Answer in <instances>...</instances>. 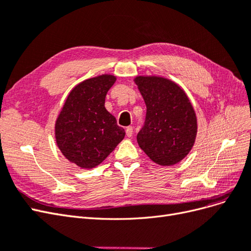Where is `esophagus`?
<instances>
[{
	"mask_svg": "<svg viewBox=\"0 0 251 251\" xmlns=\"http://www.w3.org/2000/svg\"><path fill=\"white\" fill-rule=\"evenodd\" d=\"M133 132H134L133 126H127V127L126 128V134L127 137H132V136H133Z\"/></svg>",
	"mask_w": 251,
	"mask_h": 251,
	"instance_id": "obj_1",
	"label": "esophagus"
}]
</instances>
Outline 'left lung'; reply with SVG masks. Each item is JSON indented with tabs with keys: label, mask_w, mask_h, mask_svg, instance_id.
<instances>
[{
	"label": "left lung",
	"mask_w": 251,
	"mask_h": 251,
	"mask_svg": "<svg viewBox=\"0 0 251 251\" xmlns=\"http://www.w3.org/2000/svg\"><path fill=\"white\" fill-rule=\"evenodd\" d=\"M147 105L146 121L137 142L151 160L170 166L192 150L197 135V117L187 95L177 83L159 76L134 79Z\"/></svg>",
	"instance_id": "8db88e82"
}]
</instances>
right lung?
Instances as JSON below:
<instances>
[{
    "label": "right lung",
    "instance_id": "add662e5",
    "mask_svg": "<svg viewBox=\"0 0 251 251\" xmlns=\"http://www.w3.org/2000/svg\"><path fill=\"white\" fill-rule=\"evenodd\" d=\"M116 81L111 74L89 78L68 95L55 123V139L63 155L81 169L100 164L126 132L104 108V100Z\"/></svg>",
    "mask_w": 251,
    "mask_h": 251
}]
</instances>
